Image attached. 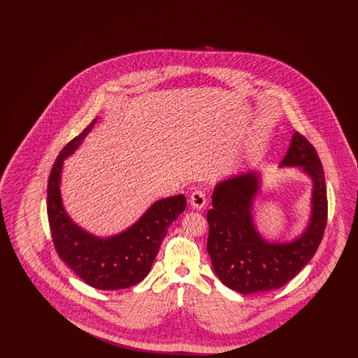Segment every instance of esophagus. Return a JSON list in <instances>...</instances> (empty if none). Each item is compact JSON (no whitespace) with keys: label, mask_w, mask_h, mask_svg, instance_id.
Segmentation results:
<instances>
[{"label":"esophagus","mask_w":358,"mask_h":358,"mask_svg":"<svg viewBox=\"0 0 358 358\" xmlns=\"http://www.w3.org/2000/svg\"><path fill=\"white\" fill-rule=\"evenodd\" d=\"M189 203L194 208V209H203L205 204H206V197H205V193L203 190H194L192 194H190V199H189Z\"/></svg>","instance_id":"obj_1"}]
</instances>
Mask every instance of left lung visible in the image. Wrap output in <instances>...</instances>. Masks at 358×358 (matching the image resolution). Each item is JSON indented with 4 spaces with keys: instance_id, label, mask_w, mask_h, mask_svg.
<instances>
[{
    "instance_id": "left-lung-1",
    "label": "left lung",
    "mask_w": 358,
    "mask_h": 358,
    "mask_svg": "<svg viewBox=\"0 0 358 358\" xmlns=\"http://www.w3.org/2000/svg\"><path fill=\"white\" fill-rule=\"evenodd\" d=\"M280 168H299L313 182L311 213L305 231L289 241H268L254 220V201L262 174L250 171L220 181L213 190L206 219V250L213 271L222 283L240 294L280 289L317 252L327 222L324 169L314 146L299 133L291 136Z\"/></svg>"
}]
</instances>
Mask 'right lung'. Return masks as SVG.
<instances>
[{
  "label": "right lung",
  "instance_id": "obj_1",
  "mask_svg": "<svg viewBox=\"0 0 358 358\" xmlns=\"http://www.w3.org/2000/svg\"><path fill=\"white\" fill-rule=\"evenodd\" d=\"M96 118L69 142L52 166L47 210L52 240L57 255L88 286L98 289H122L143 280L153 266L161 243L187 208L184 194L161 199L127 229L101 238L87 232L69 217L62 200V171L64 159L79 149Z\"/></svg>",
  "mask_w": 358,
  "mask_h": 358
}]
</instances>
